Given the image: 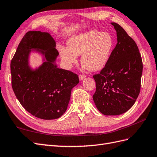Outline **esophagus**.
Here are the masks:
<instances>
[{"label": "esophagus", "instance_id": "1", "mask_svg": "<svg viewBox=\"0 0 157 157\" xmlns=\"http://www.w3.org/2000/svg\"><path fill=\"white\" fill-rule=\"evenodd\" d=\"M84 78H86V75H79V80H82Z\"/></svg>", "mask_w": 157, "mask_h": 157}]
</instances>
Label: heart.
<instances>
[{"mask_svg":"<svg viewBox=\"0 0 157 157\" xmlns=\"http://www.w3.org/2000/svg\"><path fill=\"white\" fill-rule=\"evenodd\" d=\"M67 44L68 47L59 48L61 61L66 68H73L78 61L77 56L81 55L82 69L96 71L107 64L114 40L109 33L93 30L71 36Z\"/></svg>","mask_w":157,"mask_h":157,"instance_id":"obj_1","label":"heart"}]
</instances>
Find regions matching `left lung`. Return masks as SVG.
<instances>
[{
    "label": "left lung",
    "mask_w": 157,
    "mask_h": 157,
    "mask_svg": "<svg viewBox=\"0 0 157 157\" xmlns=\"http://www.w3.org/2000/svg\"><path fill=\"white\" fill-rule=\"evenodd\" d=\"M111 23L117 44L105 67L93 76L96 84L93 99L104 115H119L129 110L139 96L143 63L135 41L121 25Z\"/></svg>",
    "instance_id": "obj_1"
}]
</instances>
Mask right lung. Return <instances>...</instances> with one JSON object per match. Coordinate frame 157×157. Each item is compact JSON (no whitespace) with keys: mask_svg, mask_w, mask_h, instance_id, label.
Masks as SVG:
<instances>
[{"mask_svg":"<svg viewBox=\"0 0 157 157\" xmlns=\"http://www.w3.org/2000/svg\"><path fill=\"white\" fill-rule=\"evenodd\" d=\"M56 43L50 33L29 31L19 44L12 59V86L21 105L32 115L44 120L62 116L67 109L71 90L79 83L78 75L60 69ZM32 52L39 54L43 63L30 65Z\"/></svg>","mask_w":157,"mask_h":157,"instance_id":"add662e5","label":"right lung"}]
</instances>
